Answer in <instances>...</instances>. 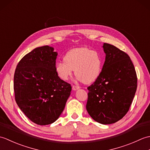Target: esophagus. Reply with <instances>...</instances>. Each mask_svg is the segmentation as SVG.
<instances>
[{"mask_svg":"<svg viewBox=\"0 0 150 150\" xmlns=\"http://www.w3.org/2000/svg\"><path fill=\"white\" fill-rule=\"evenodd\" d=\"M79 88H80V87L78 86H74V85H73V86H72L73 90H79Z\"/></svg>","mask_w":150,"mask_h":150,"instance_id":"1","label":"esophagus"}]
</instances>
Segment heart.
I'll use <instances>...</instances> for the list:
<instances>
[{"label":"heart","instance_id":"obj_1","mask_svg":"<svg viewBox=\"0 0 150 150\" xmlns=\"http://www.w3.org/2000/svg\"><path fill=\"white\" fill-rule=\"evenodd\" d=\"M64 62H58L55 64L58 77L63 81L68 80L75 69L77 80L86 84L97 80L104 64L103 57L100 52L86 47L69 50L64 57Z\"/></svg>","mask_w":150,"mask_h":150}]
</instances>
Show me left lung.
<instances>
[{
  "instance_id": "left-lung-1",
  "label": "left lung",
  "mask_w": 150,
  "mask_h": 150,
  "mask_svg": "<svg viewBox=\"0 0 150 150\" xmlns=\"http://www.w3.org/2000/svg\"><path fill=\"white\" fill-rule=\"evenodd\" d=\"M106 59L99 77L88 87L86 110L103 124L120 120L128 112L137 87L136 71L128 54L104 43Z\"/></svg>"
}]
</instances>
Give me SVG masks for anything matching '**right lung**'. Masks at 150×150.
I'll return each mask as SVG.
<instances>
[{"instance_id": "obj_1", "label": "right lung", "mask_w": 150, "mask_h": 150, "mask_svg": "<svg viewBox=\"0 0 150 150\" xmlns=\"http://www.w3.org/2000/svg\"><path fill=\"white\" fill-rule=\"evenodd\" d=\"M57 53L48 46L36 47L17 66L13 88L18 106L39 125L55 122L65 108L71 86L55 71Z\"/></svg>"}]
</instances>
